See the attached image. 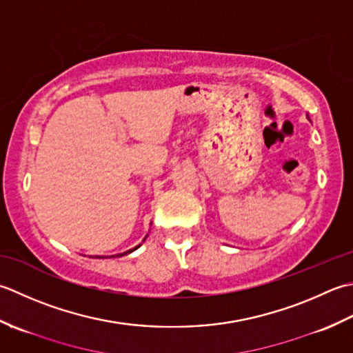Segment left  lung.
<instances>
[{"instance_id":"obj_1","label":"left lung","mask_w":353,"mask_h":353,"mask_svg":"<svg viewBox=\"0 0 353 353\" xmlns=\"http://www.w3.org/2000/svg\"><path fill=\"white\" fill-rule=\"evenodd\" d=\"M307 119H309V116H307Z\"/></svg>"}]
</instances>
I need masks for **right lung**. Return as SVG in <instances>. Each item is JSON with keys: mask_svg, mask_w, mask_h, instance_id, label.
Segmentation results:
<instances>
[{"mask_svg": "<svg viewBox=\"0 0 353 353\" xmlns=\"http://www.w3.org/2000/svg\"><path fill=\"white\" fill-rule=\"evenodd\" d=\"M146 237H148V234H146ZM146 237H145V239H143V242H145L146 241ZM140 245H141V243H140ZM140 245H137V247H134V248H131V250H128V251H125V253H120V254H116V256H111V257H121V256H125V254H129V253H132V251H135L137 248H139ZM96 257H99V256H96Z\"/></svg>", "mask_w": 353, "mask_h": 353, "instance_id": "add662e5", "label": "right lung"}]
</instances>
